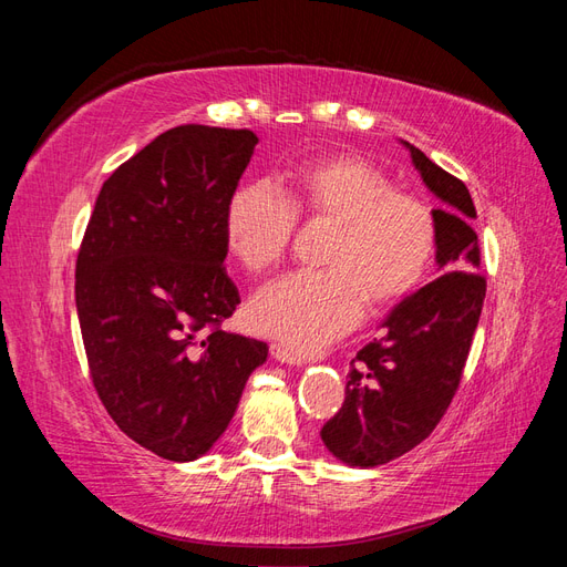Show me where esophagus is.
I'll list each match as a JSON object with an SVG mask.
<instances>
[{"label": "esophagus", "mask_w": 567, "mask_h": 567, "mask_svg": "<svg viewBox=\"0 0 567 567\" xmlns=\"http://www.w3.org/2000/svg\"><path fill=\"white\" fill-rule=\"evenodd\" d=\"M271 357L277 359V362L290 364V367H302L307 362L305 354L296 352L293 348H288V346H281V342H274V346H271Z\"/></svg>", "instance_id": "obj_1"}]
</instances>
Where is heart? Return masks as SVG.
<instances>
[{
  "instance_id": "b5f03b06",
  "label": "heart",
  "mask_w": 567,
  "mask_h": 567,
  "mask_svg": "<svg viewBox=\"0 0 567 567\" xmlns=\"http://www.w3.org/2000/svg\"><path fill=\"white\" fill-rule=\"evenodd\" d=\"M296 215L333 221L319 271L265 286L250 323L298 352L348 333L414 290L433 265L437 221L423 198L398 192L379 165L357 153H329L290 169L281 194L265 182L236 188L225 210L229 255L250 274L277 267L296 231Z\"/></svg>"
}]
</instances>
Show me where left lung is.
I'll return each instance as SVG.
<instances>
[{
	"label": "left lung",
	"instance_id": "1",
	"mask_svg": "<svg viewBox=\"0 0 567 567\" xmlns=\"http://www.w3.org/2000/svg\"><path fill=\"white\" fill-rule=\"evenodd\" d=\"M423 184L440 198L435 277L394 305L385 333L350 362L346 402L321 440L352 468H375L435 431L458 388L485 300L475 205L466 184L402 142Z\"/></svg>",
	"mask_w": 567,
	"mask_h": 567
}]
</instances>
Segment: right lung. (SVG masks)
<instances>
[{"label": "right lung", "mask_w": 567, "mask_h": 567, "mask_svg": "<svg viewBox=\"0 0 567 567\" xmlns=\"http://www.w3.org/2000/svg\"><path fill=\"white\" fill-rule=\"evenodd\" d=\"M250 130L163 132L104 182L75 267L92 381L120 431L167 461L213 450L267 342L227 333L225 210L250 163ZM210 328V332H205Z\"/></svg>", "instance_id": "obj_1"}]
</instances>
